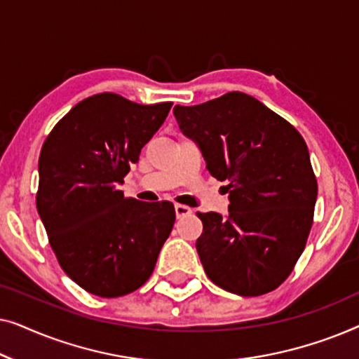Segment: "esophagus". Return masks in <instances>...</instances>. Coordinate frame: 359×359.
I'll return each mask as SVG.
<instances>
[{
	"label": "esophagus",
	"instance_id": "obj_1",
	"mask_svg": "<svg viewBox=\"0 0 359 359\" xmlns=\"http://www.w3.org/2000/svg\"><path fill=\"white\" fill-rule=\"evenodd\" d=\"M175 214H176V217L181 219V217H184V215H189L191 209L184 204H175Z\"/></svg>",
	"mask_w": 359,
	"mask_h": 359
}]
</instances>
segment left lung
Listing matches in <instances>:
<instances>
[{
  "label": "left lung",
  "mask_w": 359,
  "mask_h": 359,
  "mask_svg": "<svg viewBox=\"0 0 359 359\" xmlns=\"http://www.w3.org/2000/svg\"><path fill=\"white\" fill-rule=\"evenodd\" d=\"M181 132L225 186L229 214H198L196 242L210 281L238 296L276 289L306 247L317 180L301 134L263 102L229 93L199 106H175Z\"/></svg>",
  "instance_id": "1"
}]
</instances>
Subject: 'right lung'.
I'll use <instances>...</instances> for the list:
<instances>
[{"mask_svg": "<svg viewBox=\"0 0 359 359\" xmlns=\"http://www.w3.org/2000/svg\"><path fill=\"white\" fill-rule=\"evenodd\" d=\"M171 106L95 95L78 102L43 142L37 212L63 271L95 296L139 289L173 229V204L126 198L119 189Z\"/></svg>", "mask_w": 359, "mask_h": 359, "instance_id": "add662e5", "label": "right lung"}]
</instances>
